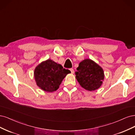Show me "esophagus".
Returning a JSON list of instances; mask_svg holds the SVG:
<instances>
[{"instance_id": "34e87169", "label": "esophagus", "mask_w": 135, "mask_h": 135, "mask_svg": "<svg viewBox=\"0 0 135 135\" xmlns=\"http://www.w3.org/2000/svg\"><path fill=\"white\" fill-rule=\"evenodd\" d=\"M69 70L71 71V73H74V69L73 68H70V69H69Z\"/></svg>"}]
</instances>
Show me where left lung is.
Segmentation results:
<instances>
[{"instance_id": "1", "label": "left lung", "mask_w": 135, "mask_h": 135, "mask_svg": "<svg viewBox=\"0 0 135 135\" xmlns=\"http://www.w3.org/2000/svg\"><path fill=\"white\" fill-rule=\"evenodd\" d=\"M76 78L85 89L94 91L103 83L104 75L103 69L91 59H85L80 63L75 72Z\"/></svg>"}]
</instances>
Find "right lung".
I'll return each instance as SVG.
<instances>
[{
  "mask_svg": "<svg viewBox=\"0 0 135 135\" xmlns=\"http://www.w3.org/2000/svg\"><path fill=\"white\" fill-rule=\"evenodd\" d=\"M71 73L60 64L50 59L40 63L34 71L35 79L37 85L47 92H53L59 88L64 78Z\"/></svg>",
  "mask_w": 135,
  "mask_h": 135,
  "instance_id": "1",
  "label": "right lung"
}]
</instances>
